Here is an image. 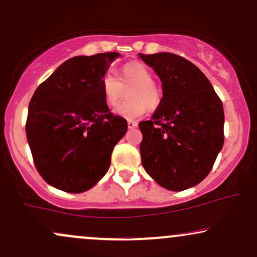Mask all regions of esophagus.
I'll use <instances>...</instances> for the list:
<instances>
[{"mask_svg": "<svg viewBox=\"0 0 257 257\" xmlns=\"http://www.w3.org/2000/svg\"><path fill=\"white\" fill-rule=\"evenodd\" d=\"M127 126H128V128H135V127H137L138 123L136 122V121H134V120H128Z\"/></svg>", "mask_w": 257, "mask_h": 257, "instance_id": "34e87169", "label": "esophagus"}]
</instances>
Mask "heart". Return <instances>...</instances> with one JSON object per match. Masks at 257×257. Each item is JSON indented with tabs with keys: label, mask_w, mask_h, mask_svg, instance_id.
Listing matches in <instances>:
<instances>
[{
	"label": "heart",
	"mask_w": 257,
	"mask_h": 257,
	"mask_svg": "<svg viewBox=\"0 0 257 257\" xmlns=\"http://www.w3.org/2000/svg\"><path fill=\"white\" fill-rule=\"evenodd\" d=\"M126 91L127 101L116 107L115 113L127 119H136L146 113L147 108L156 109L162 101V91L154 81L153 72L141 61L125 63L119 72V80L113 74L103 75L101 80V91L104 102L109 107H115L122 96V87Z\"/></svg>",
	"instance_id": "1"
}]
</instances>
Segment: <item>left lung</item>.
<instances>
[{"mask_svg": "<svg viewBox=\"0 0 257 257\" xmlns=\"http://www.w3.org/2000/svg\"><path fill=\"white\" fill-rule=\"evenodd\" d=\"M162 81L161 104L140 122L142 165L162 188L183 191L212 171L224 146V108L208 78L172 53L140 54Z\"/></svg>", "mask_w": 257, "mask_h": 257, "instance_id": "left-lung-1", "label": "left lung"}]
</instances>
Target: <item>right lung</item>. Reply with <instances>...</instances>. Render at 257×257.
<instances>
[{
	"instance_id": "right-lung-1",
	"label": "right lung",
	"mask_w": 257,
	"mask_h": 257,
	"mask_svg": "<svg viewBox=\"0 0 257 257\" xmlns=\"http://www.w3.org/2000/svg\"><path fill=\"white\" fill-rule=\"evenodd\" d=\"M119 53L75 56L39 84L29 104L26 137L49 185L79 194L107 173L127 121L104 102L101 80Z\"/></svg>"
}]
</instances>
